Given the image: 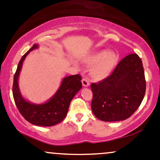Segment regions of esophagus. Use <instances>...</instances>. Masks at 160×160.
Masks as SVG:
<instances>
[{
    "label": "esophagus",
    "instance_id": "1",
    "mask_svg": "<svg viewBox=\"0 0 160 160\" xmlns=\"http://www.w3.org/2000/svg\"><path fill=\"white\" fill-rule=\"evenodd\" d=\"M82 86H85V87H87V86H89V80L87 78H83L82 80Z\"/></svg>",
    "mask_w": 160,
    "mask_h": 160
}]
</instances>
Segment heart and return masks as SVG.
<instances>
[{
    "label": "heart",
    "mask_w": 160,
    "mask_h": 160,
    "mask_svg": "<svg viewBox=\"0 0 160 160\" xmlns=\"http://www.w3.org/2000/svg\"><path fill=\"white\" fill-rule=\"evenodd\" d=\"M117 59L114 52L102 50L86 57L84 61L89 65H94L91 69V75L97 80H102L112 72Z\"/></svg>",
    "instance_id": "1"
}]
</instances>
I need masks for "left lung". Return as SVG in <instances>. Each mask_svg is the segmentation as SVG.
I'll use <instances>...</instances> for the list:
<instances>
[{"mask_svg": "<svg viewBox=\"0 0 160 160\" xmlns=\"http://www.w3.org/2000/svg\"><path fill=\"white\" fill-rule=\"evenodd\" d=\"M91 108L97 118L105 122L125 120L141 104L146 91L142 61L136 53L119 62L112 74L91 84Z\"/></svg>", "mask_w": 160, "mask_h": 160, "instance_id": "8db88e82", "label": "left lung"}]
</instances>
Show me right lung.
<instances>
[{
	"label": "right lung",
	"mask_w": 160,
	"mask_h": 160,
	"mask_svg": "<svg viewBox=\"0 0 160 160\" xmlns=\"http://www.w3.org/2000/svg\"><path fill=\"white\" fill-rule=\"evenodd\" d=\"M38 47V44L33 45L20 59L14 74L12 95L16 107L28 122L35 126H52L59 123L65 118L71 100L82 88L81 76L76 74L64 78L56 94L46 103L35 104L28 102L20 93L18 79L25 57L30 51Z\"/></svg>",
	"instance_id": "right-lung-1"
}]
</instances>
